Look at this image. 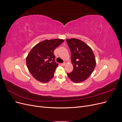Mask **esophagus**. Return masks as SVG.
Masks as SVG:
<instances>
[{
    "instance_id": "1",
    "label": "esophagus",
    "mask_w": 122,
    "mask_h": 122,
    "mask_svg": "<svg viewBox=\"0 0 122 122\" xmlns=\"http://www.w3.org/2000/svg\"><path fill=\"white\" fill-rule=\"evenodd\" d=\"M65 65H66V62H64V63L61 64V65L62 66H65Z\"/></svg>"
}]
</instances>
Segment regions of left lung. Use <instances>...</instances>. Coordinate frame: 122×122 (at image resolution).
Here are the masks:
<instances>
[{
	"label": "left lung",
	"instance_id": "left-lung-1",
	"mask_svg": "<svg viewBox=\"0 0 122 122\" xmlns=\"http://www.w3.org/2000/svg\"><path fill=\"white\" fill-rule=\"evenodd\" d=\"M71 53L73 70L67 73L69 78L75 83L83 82L88 78L96 67V59L91 47L77 39H67Z\"/></svg>",
	"mask_w": 122,
	"mask_h": 122
}]
</instances>
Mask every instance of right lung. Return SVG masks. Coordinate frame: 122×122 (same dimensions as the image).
I'll return each mask as SVG.
<instances>
[{
  "label": "right lung",
  "mask_w": 122,
  "mask_h": 122,
  "mask_svg": "<svg viewBox=\"0 0 122 122\" xmlns=\"http://www.w3.org/2000/svg\"><path fill=\"white\" fill-rule=\"evenodd\" d=\"M64 41L58 39L46 40L31 49L26 57V65L36 80L46 83L53 78L58 65L55 61L54 50Z\"/></svg>",
  "instance_id": "obj_1"
}]
</instances>
